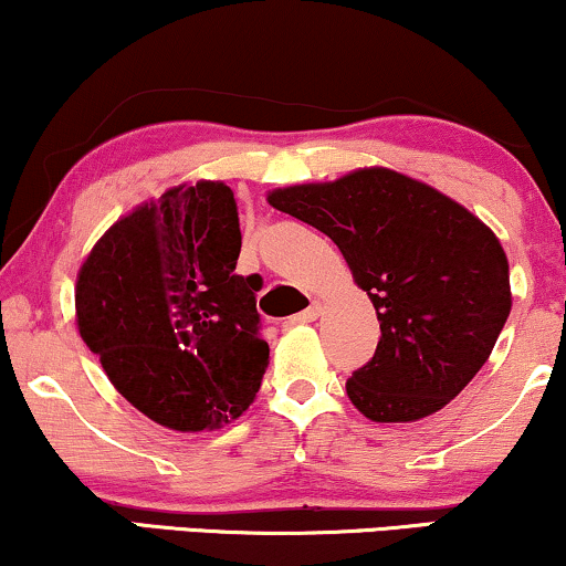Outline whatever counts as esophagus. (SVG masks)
I'll return each mask as SVG.
<instances>
[{
  "label": "esophagus",
  "mask_w": 566,
  "mask_h": 566,
  "mask_svg": "<svg viewBox=\"0 0 566 566\" xmlns=\"http://www.w3.org/2000/svg\"><path fill=\"white\" fill-rule=\"evenodd\" d=\"M318 313H322V303L313 301V303L308 305V308L297 313V316H292V324H308V322H316Z\"/></svg>",
  "instance_id": "obj_1"
}]
</instances>
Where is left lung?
<instances>
[{"mask_svg": "<svg viewBox=\"0 0 566 566\" xmlns=\"http://www.w3.org/2000/svg\"><path fill=\"white\" fill-rule=\"evenodd\" d=\"M269 202L324 231L377 308V350L345 385L366 419H424L472 382L512 311L506 253L478 216L390 168Z\"/></svg>", "mask_w": 566, "mask_h": 566, "instance_id": "8db88e82", "label": "left lung"}]
</instances>
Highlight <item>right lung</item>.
<instances>
[{"label":"right lung","mask_w":566,"mask_h":566,"mask_svg":"<svg viewBox=\"0 0 566 566\" xmlns=\"http://www.w3.org/2000/svg\"><path fill=\"white\" fill-rule=\"evenodd\" d=\"M240 248L234 192L197 181L115 221L81 265V337L115 390L163 427L216 430L261 390L263 279L237 274Z\"/></svg>","instance_id":"right-lung-1"}]
</instances>
